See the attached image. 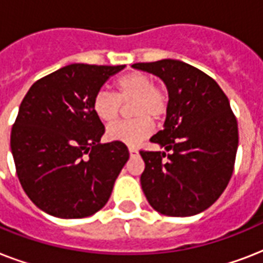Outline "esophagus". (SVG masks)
Returning a JSON list of instances; mask_svg holds the SVG:
<instances>
[{"label":"esophagus","mask_w":263,"mask_h":263,"mask_svg":"<svg viewBox=\"0 0 263 263\" xmlns=\"http://www.w3.org/2000/svg\"><path fill=\"white\" fill-rule=\"evenodd\" d=\"M129 154H131V157H135V156H138V154H139V152H138L136 148L129 147Z\"/></svg>","instance_id":"34e87169"}]
</instances>
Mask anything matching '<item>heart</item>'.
<instances>
[{"label": "heart", "mask_w": 263, "mask_h": 263, "mask_svg": "<svg viewBox=\"0 0 263 263\" xmlns=\"http://www.w3.org/2000/svg\"><path fill=\"white\" fill-rule=\"evenodd\" d=\"M116 94L99 90L92 98V110L103 123H113L120 115L121 103H132V121L113 124L106 129L110 142L139 146L153 134V120L161 119L168 110V92L153 83L152 76L143 72H131L115 83Z\"/></svg>", "instance_id": "obj_1"}]
</instances>
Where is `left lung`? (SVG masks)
<instances>
[{
    "label": "left lung",
    "mask_w": 263,
    "mask_h": 263,
    "mask_svg": "<svg viewBox=\"0 0 263 263\" xmlns=\"http://www.w3.org/2000/svg\"><path fill=\"white\" fill-rule=\"evenodd\" d=\"M132 67L158 76L169 95L164 129L150 139L165 152H140L142 190L161 214L195 216L231 180L239 146L236 117L220 86L190 64L166 59Z\"/></svg>",
    "instance_id": "left-lung-1"
}]
</instances>
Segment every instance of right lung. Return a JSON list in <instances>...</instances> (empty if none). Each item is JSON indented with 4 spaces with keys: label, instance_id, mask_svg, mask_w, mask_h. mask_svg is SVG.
Returning <instances> with one entry per match:
<instances>
[{
    "label": "right lung",
    "instance_id": "right-lung-1",
    "mask_svg": "<svg viewBox=\"0 0 263 263\" xmlns=\"http://www.w3.org/2000/svg\"><path fill=\"white\" fill-rule=\"evenodd\" d=\"M125 65L71 64L35 82L18 107L10 150L23 190L59 218H83L106 204L129 158L125 144H101L92 98Z\"/></svg>",
    "mask_w": 263,
    "mask_h": 263
}]
</instances>
